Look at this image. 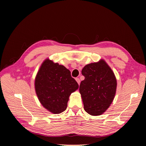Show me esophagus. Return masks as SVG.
<instances>
[{"mask_svg":"<svg viewBox=\"0 0 146 146\" xmlns=\"http://www.w3.org/2000/svg\"><path fill=\"white\" fill-rule=\"evenodd\" d=\"M76 80L77 81V82L78 83V84L79 85V84H80V79H79L78 78H76Z\"/></svg>","mask_w":146,"mask_h":146,"instance_id":"34e87169","label":"esophagus"}]
</instances>
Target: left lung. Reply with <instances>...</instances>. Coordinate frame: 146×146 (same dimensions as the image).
I'll use <instances>...</instances> for the list:
<instances>
[{
  "label": "left lung",
  "mask_w": 146,
  "mask_h": 146,
  "mask_svg": "<svg viewBox=\"0 0 146 146\" xmlns=\"http://www.w3.org/2000/svg\"><path fill=\"white\" fill-rule=\"evenodd\" d=\"M85 80L79 91L85 111L99 116L110 107L116 94L117 82L113 70L104 60L86 65L82 70Z\"/></svg>",
  "instance_id": "left-lung-1"
}]
</instances>
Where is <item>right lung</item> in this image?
<instances>
[{
  "label": "right lung",
  "instance_id": "right-lung-1",
  "mask_svg": "<svg viewBox=\"0 0 146 146\" xmlns=\"http://www.w3.org/2000/svg\"><path fill=\"white\" fill-rule=\"evenodd\" d=\"M35 86L42 105L54 114L65 111L70 95L78 88L69 70L48 59L44 61L39 69Z\"/></svg>",
  "mask_w": 146,
  "mask_h": 146
}]
</instances>
